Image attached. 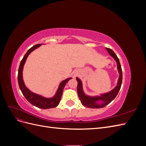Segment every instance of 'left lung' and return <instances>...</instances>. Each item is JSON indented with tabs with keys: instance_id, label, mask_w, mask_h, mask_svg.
I'll return each instance as SVG.
<instances>
[{
	"instance_id": "8db88e82",
	"label": "left lung",
	"mask_w": 146,
	"mask_h": 146,
	"mask_svg": "<svg viewBox=\"0 0 146 146\" xmlns=\"http://www.w3.org/2000/svg\"><path fill=\"white\" fill-rule=\"evenodd\" d=\"M107 48V50H108L110 55L113 56V58L116 60L117 63V69L119 74H120V76H119V80L117 82V85L114 90L108 92V93L102 94L101 96L99 97H90L84 94L82 89V82L78 78H77V81L78 82L77 93L78 95V98L80 100L82 104L87 108H100L105 107V106H107L108 104L111 102L114 99V98H115L116 96L117 95L119 90L121 89L122 82V70L120 62H119V60L117 55L115 54V53H114L111 48ZM98 101H102L103 102L99 104L96 103Z\"/></svg>"
}]
</instances>
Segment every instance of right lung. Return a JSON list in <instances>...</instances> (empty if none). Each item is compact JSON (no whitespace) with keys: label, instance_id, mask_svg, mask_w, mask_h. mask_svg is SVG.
I'll use <instances>...</instances> for the list:
<instances>
[{"label":"right lung","instance_id":"add662e5","mask_svg":"<svg viewBox=\"0 0 146 146\" xmlns=\"http://www.w3.org/2000/svg\"><path fill=\"white\" fill-rule=\"evenodd\" d=\"M41 45V44H38L35 45L32 47H31L24 56L23 60L21 61L19 67L18 75H17V80H18L19 86L22 93H23L25 99H27L31 104H32L33 105L35 106V107L41 109H48L55 108L56 106L58 105L61 100L64 87L66 84L67 83L70 79H71L72 78H67L66 79V80H63V82H61V83L60 84L58 89L56 91L55 96L52 98H43V97L41 96L33 93V92H31L29 89H27V87L25 85L23 78V70L24 65L29 55L32 51H33L35 48H38Z\"/></svg>","mask_w":146,"mask_h":146}]
</instances>
